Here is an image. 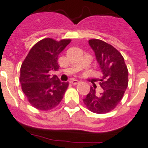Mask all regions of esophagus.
Instances as JSON below:
<instances>
[{
  "label": "esophagus",
  "instance_id": "esophagus-1",
  "mask_svg": "<svg viewBox=\"0 0 148 148\" xmlns=\"http://www.w3.org/2000/svg\"><path fill=\"white\" fill-rule=\"evenodd\" d=\"M70 83L72 84H74V85H76L77 84L79 83V81L76 80V79H71V81H70Z\"/></svg>",
  "mask_w": 148,
  "mask_h": 148
}]
</instances>
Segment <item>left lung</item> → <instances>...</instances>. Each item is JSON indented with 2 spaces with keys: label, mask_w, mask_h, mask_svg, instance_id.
<instances>
[{
  "label": "left lung",
  "mask_w": 148,
  "mask_h": 148,
  "mask_svg": "<svg viewBox=\"0 0 148 148\" xmlns=\"http://www.w3.org/2000/svg\"><path fill=\"white\" fill-rule=\"evenodd\" d=\"M88 43L103 74L100 79L103 90L97 94L90 87L83 101L90 111L105 114L114 110L121 101L128 85V71L121 53L112 45L98 39H91Z\"/></svg>",
  "instance_id": "obj_1"
}]
</instances>
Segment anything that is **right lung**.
Listing matches in <instances>:
<instances>
[{
	"instance_id": "1",
	"label": "right lung",
	"mask_w": 148,
	"mask_h": 148,
	"mask_svg": "<svg viewBox=\"0 0 148 148\" xmlns=\"http://www.w3.org/2000/svg\"><path fill=\"white\" fill-rule=\"evenodd\" d=\"M70 39L56 41L45 38L38 42L24 59L21 67L20 82L23 92L34 108L48 110L58 106L68 87V82H61L52 71L59 69L58 55Z\"/></svg>"
}]
</instances>
